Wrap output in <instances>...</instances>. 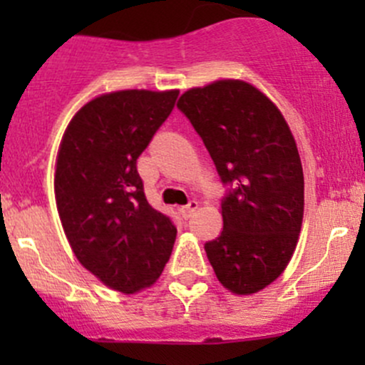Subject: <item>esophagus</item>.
I'll use <instances>...</instances> for the list:
<instances>
[{
	"instance_id": "1",
	"label": "esophagus",
	"mask_w": 365,
	"mask_h": 365,
	"mask_svg": "<svg viewBox=\"0 0 365 365\" xmlns=\"http://www.w3.org/2000/svg\"><path fill=\"white\" fill-rule=\"evenodd\" d=\"M196 210H197V201H190L189 205L180 208V213H182L183 219H189V217L194 215V212H196Z\"/></svg>"
}]
</instances>
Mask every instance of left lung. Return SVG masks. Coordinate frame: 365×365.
I'll list each match as a JSON object with an SVG mask.
<instances>
[{
	"label": "left lung",
	"mask_w": 365,
	"mask_h": 365,
	"mask_svg": "<svg viewBox=\"0 0 365 365\" xmlns=\"http://www.w3.org/2000/svg\"><path fill=\"white\" fill-rule=\"evenodd\" d=\"M178 109L190 120L230 192L222 231L205 251L235 295L261 292L284 272L304 219V171L277 106L240 79L190 88Z\"/></svg>",
	"instance_id": "left-lung-1"
}]
</instances>
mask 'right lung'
Here are the masks:
<instances>
[{"label":"right lung","mask_w":365,"mask_h":365,"mask_svg":"<svg viewBox=\"0 0 365 365\" xmlns=\"http://www.w3.org/2000/svg\"><path fill=\"white\" fill-rule=\"evenodd\" d=\"M178 90H120L83 106L65 128L54 171L72 252L114 292L155 284L176 227L148 205L135 162L175 108Z\"/></svg>","instance_id":"right-lung-1"}]
</instances>
